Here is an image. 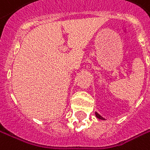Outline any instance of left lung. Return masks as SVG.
Masks as SVG:
<instances>
[{"label":"left lung","instance_id":"left-lung-1","mask_svg":"<svg viewBox=\"0 0 150 150\" xmlns=\"http://www.w3.org/2000/svg\"><path fill=\"white\" fill-rule=\"evenodd\" d=\"M96 116L97 117V118H98V119H100V120H105V118H103V117L101 116L100 115H99V114H98V113H97V112H96Z\"/></svg>","mask_w":150,"mask_h":150}]
</instances>
